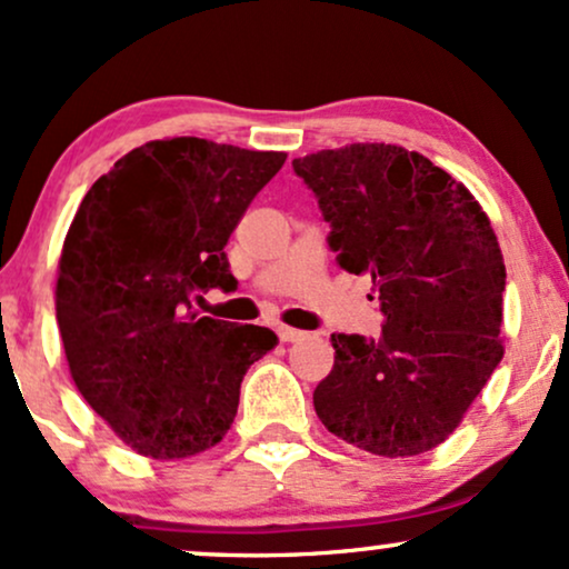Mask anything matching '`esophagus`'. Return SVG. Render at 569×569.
I'll return each mask as SVG.
<instances>
[{
  "mask_svg": "<svg viewBox=\"0 0 569 569\" xmlns=\"http://www.w3.org/2000/svg\"><path fill=\"white\" fill-rule=\"evenodd\" d=\"M278 337L280 342H299V339H305V331L291 329V326H278Z\"/></svg>",
  "mask_w": 569,
  "mask_h": 569,
  "instance_id": "34e87169",
  "label": "esophagus"
}]
</instances>
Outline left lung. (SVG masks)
I'll return each instance as SVG.
<instances>
[{
    "label": "left lung",
    "mask_w": 569,
    "mask_h": 569,
    "mask_svg": "<svg viewBox=\"0 0 569 569\" xmlns=\"http://www.w3.org/2000/svg\"><path fill=\"white\" fill-rule=\"evenodd\" d=\"M329 221V248L369 276L382 335H331L335 369L312 403L331 433L382 457L439 447L502 358L506 264L460 181L393 143L291 162Z\"/></svg>",
    "instance_id": "8db88e82"
}]
</instances>
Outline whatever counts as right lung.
I'll return each mask as SVG.
<instances>
[{
    "mask_svg": "<svg viewBox=\"0 0 569 569\" xmlns=\"http://www.w3.org/2000/svg\"><path fill=\"white\" fill-rule=\"evenodd\" d=\"M283 152L206 139L149 141L77 208L56 318L77 390L130 449L154 460L224 439L248 367L276 331L198 316L192 297L234 291L227 240Z\"/></svg>",
    "mask_w": 569,
    "mask_h": 569,
    "instance_id": "obj_1",
    "label": "right lung"
}]
</instances>
